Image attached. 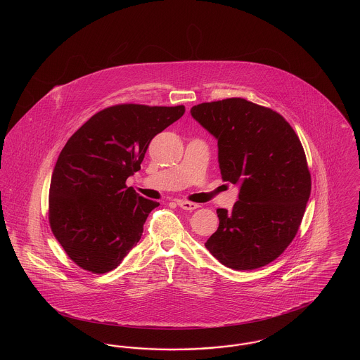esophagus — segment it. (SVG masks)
Listing matches in <instances>:
<instances>
[{
	"instance_id": "esophagus-1",
	"label": "esophagus",
	"mask_w": 360,
	"mask_h": 360,
	"mask_svg": "<svg viewBox=\"0 0 360 360\" xmlns=\"http://www.w3.org/2000/svg\"><path fill=\"white\" fill-rule=\"evenodd\" d=\"M178 205L181 206L184 210H194V209L200 207L198 204H194V202H190V201H185V200H179V201H178Z\"/></svg>"
}]
</instances>
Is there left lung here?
Returning <instances> with one entry per match:
<instances>
[{"mask_svg":"<svg viewBox=\"0 0 360 360\" xmlns=\"http://www.w3.org/2000/svg\"><path fill=\"white\" fill-rule=\"evenodd\" d=\"M190 113L217 140L224 181L239 186L233 209H217L206 248L233 270L269 264L294 239L310 195L300 139L279 113L244 98L200 103Z\"/></svg>","mask_w":360,"mask_h":360,"instance_id":"left-lung-1","label":"left lung"}]
</instances>
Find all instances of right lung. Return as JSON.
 <instances>
[{"label":"right lung","instance_id":"add662e5","mask_svg":"<svg viewBox=\"0 0 360 360\" xmlns=\"http://www.w3.org/2000/svg\"><path fill=\"white\" fill-rule=\"evenodd\" d=\"M185 106L124 103L96 113L68 140L50 184V225L66 254L94 274L112 271L136 245L159 202L125 185L150 141Z\"/></svg>","mask_w":360,"mask_h":360}]
</instances>
